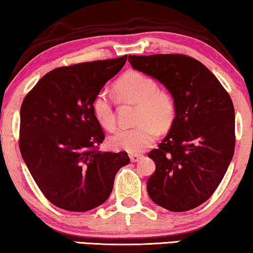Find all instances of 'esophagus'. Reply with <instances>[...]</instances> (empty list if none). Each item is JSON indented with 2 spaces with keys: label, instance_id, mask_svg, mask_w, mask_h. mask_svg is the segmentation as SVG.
Instances as JSON below:
<instances>
[{
  "label": "esophagus",
  "instance_id": "34e87169",
  "mask_svg": "<svg viewBox=\"0 0 253 253\" xmlns=\"http://www.w3.org/2000/svg\"><path fill=\"white\" fill-rule=\"evenodd\" d=\"M129 157H130L131 162H137L138 160H139V159L143 158V155H140V154H130Z\"/></svg>",
  "mask_w": 253,
  "mask_h": 253
}]
</instances>
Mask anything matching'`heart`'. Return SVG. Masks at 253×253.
Returning <instances> with one entry per match:
<instances>
[{
  "label": "heart",
  "instance_id": "1",
  "mask_svg": "<svg viewBox=\"0 0 253 253\" xmlns=\"http://www.w3.org/2000/svg\"><path fill=\"white\" fill-rule=\"evenodd\" d=\"M115 92L121 101L138 106V126L114 132L109 137V145L114 150L140 153L157 139V129L166 132L171 127L176 117L175 100L169 92L159 89L154 78L138 71H129L116 82ZM92 109L102 127L107 130L115 127L113 103L106 92L95 95Z\"/></svg>",
  "mask_w": 253,
  "mask_h": 253
}]
</instances>
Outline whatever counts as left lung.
<instances>
[{"label": "left lung", "mask_w": 253, "mask_h": 253, "mask_svg": "<svg viewBox=\"0 0 253 253\" xmlns=\"http://www.w3.org/2000/svg\"><path fill=\"white\" fill-rule=\"evenodd\" d=\"M127 61L134 70L161 83L176 105L167 136L148 153L155 164L146 185L148 196L171 212L196 209L213 195L233 159V101L215 76L192 57L129 55Z\"/></svg>", "instance_id": "8db88e82"}]
</instances>
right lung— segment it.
<instances>
[{"label": "right lung", "instance_id": "right-lung-1", "mask_svg": "<svg viewBox=\"0 0 253 253\" xmlns=\"http://www.w3.org/2000/svg\"><path fill=\"white\" fill-rule=\"evenodd\" d=\"M126 55L57 68L44 75L20 108L19 148L44 197L62 210L86 212L108 199L126 152H101L105 139L92 103Z\"/></svg>", "mask_w": 253, "mask_h": 253}]
</instances>
